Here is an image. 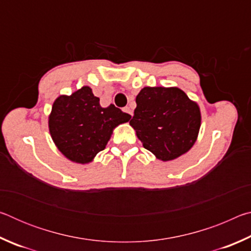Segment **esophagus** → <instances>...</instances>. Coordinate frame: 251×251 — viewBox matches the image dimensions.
Wrapping results in <instances>:
<instances>
[{"label":"esophagus","mask_w":251,"mask_h":251,"mask_svg":"<svg viewBox=\"0 0 251 251\" xmlns=\"http://www.w3.org/2000/svg\"><path fill=\"white\" fill-rule=\"evenodd\" d=\"M124 112H125V113H127V114H128V115L133 116V110H131V109L128 107V106H126V107L124 108Z\"/></svg>","instance_id":"1"}]
</instances>
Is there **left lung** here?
<instances>
[{
    "label": "left lung",
    "mask_w": 251,
    "mask_h": 251,
    "mask_svg": "<svg viewBox=\"0 0 251 251\" xmlns=\"http://www.w3.org/2000/svg\"><path fill=\"white\" fill-rule=\"evenodd\" d=\"M136 104L129 125L156 158L176 159L194 146L201 128V109L180 88L144 87Z\"/></svg>",
    "instance_id": "8db88e82"
}]
</instances>
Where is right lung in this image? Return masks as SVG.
I'll return each mask as SVG.
<instances>
[{
  "label": "right lung",
  "instance_id": "1",
  "mask_svg": "<svg viewBox=\"0 0 251 251\" xmlns=\"http://www.w3.org/2000/svg\"><path fill=\"white\" fill-rule=\"evenodd\" d=\"M130 117L113 104L101 107L92 88L83 86L70 96L55 100L49 128L54 144L67 159L88 164L107 145L114 128Z\"/></svg>",
  "mask_w": 251,
  "mask_h": 251
}]
</instances>
